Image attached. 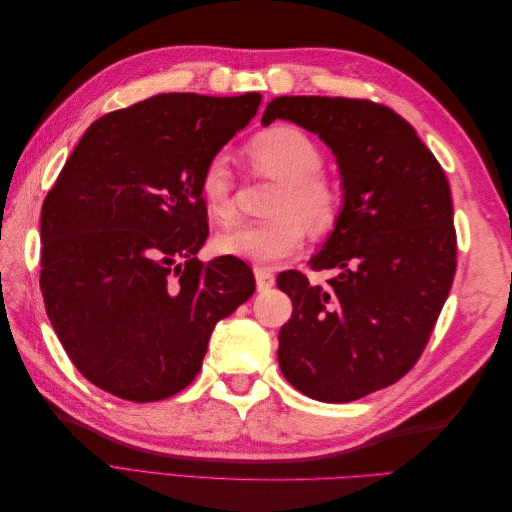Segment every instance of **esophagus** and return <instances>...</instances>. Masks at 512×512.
<instances>
[{
	"label": "esophagus",
	"instance_id": "1",
	"mask_svg": "<svg viewBox=\"0 0 512 512\" xmlns=\"http://www.w3.org/2000/svg\"><path fill=\"white\" fill-rule=\"evenodd\" d=\"M254 277H256V288H258V292H267V290L275 284V275H273L271 269L258 267V269H254Z\"/></svg>",
	"mask_w": 512,
	"mask_h": 512
}]
</instances>
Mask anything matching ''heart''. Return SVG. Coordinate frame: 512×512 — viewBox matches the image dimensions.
Listing matches in <instances>:
<instances>
[{
  "mask_svg": "<svg viewBox=\"0 0 512 512\" xmlns=\"http://www.w3.org/2000/svg\"><path fill=\"white\" fill-rule=\"evenodd\" d=\"M260 173L280 179L269 211L273 218L245 222L215 237V250L256 265H275L305 241V230L327 232L342 211L337 185L320 173L322 151L305 130L297 126H273L256 134L245 149ZM198 192L211 218H232V173L224 156L211 158L198 179Z\"/></svg>",
  "mask_w": 512,
  "mask_h": 512,
  "instance_id": "heart-1",
  "label": "heart"
}]
</instances>
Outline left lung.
Segmentation results:
<instances>
[{
  "instance_id": "1",
  "label": "left lung",
  "mask_w": 512,
  "mask_h": 512,
  "mask_svg": "<svg viewBox=\"0 0 512 512\" xmlns=\"http://www.w3.org/2000/svg\"><path fill=\"white\" fill-rule=\"evenodd\" d=\"M275 119L314 132L342 179V211L312 256L327 286L277 277L292 299L277 361L303 395L346 404L406 376L421 356L457 267L453 198L444 170L410 123L369 100L282 96Z\"/></svg>"
}]
</instances>
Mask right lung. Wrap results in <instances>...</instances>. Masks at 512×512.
Segmentation results:
<instances>
[{
	"mask_svg": "<svg viewBox=\"0 0 512 512\" xmlns=\"http://www.w3.org/2000/svg\"><path fill=\"white\" fill-rule=\"evenodd\" d=\"M260 94H160L91 123L40 215V288L76 369L121 399L158 401L200 371L218 320L254 294L243 260L203 265L205 164Z\"/></svg>",
	"mask_w": 512,
	"mask_h": 512,
	"instance_id": "add662e5",
	"label": "right lung"
}]
</instances>
